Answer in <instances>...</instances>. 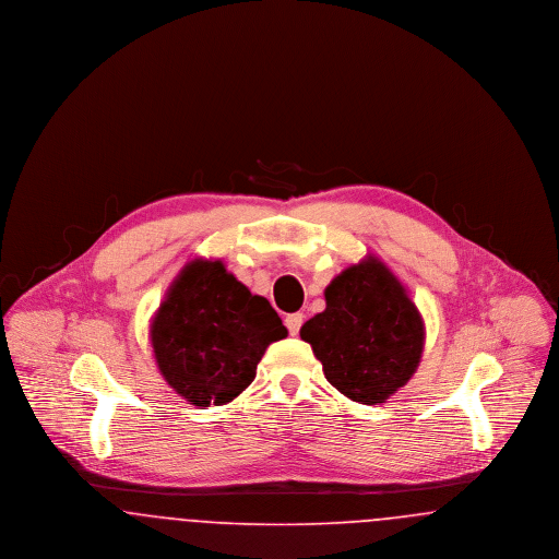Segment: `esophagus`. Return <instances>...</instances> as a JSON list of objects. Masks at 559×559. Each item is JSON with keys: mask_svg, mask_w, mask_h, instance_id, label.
I'll return each mask as SVG.
<instances>
[{"mask_svg": "<svg viewBox=\"0 0 559 559\" xmlns=\"http://www.w3.org/2000/svg\"><path fill=\"white\" fill-rule=\"evenodd\" d=\"M285 324H287V329H289L292 335H297L299 329H301V324H304V314H289V317L285 319Z\"/></svg>", "mask_w": 559, "mask_h": 559, "instance_id": "esophagus-1", "label": "esophagus"}]
</instances>
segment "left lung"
Listing matches in <instances>:
<instances>
[{
	"instance_id": "obj_1",
	"label": "left lung",
	"mask_w": 559,
	"mask_h": 559,
	"mask_svg": "<svg viewBox=\"0 0 559 559\" xmlns=\"http://www.w3.org/2000/svg\"><path fill=\"white\" fill-rule=\"evenodd\" d=\"M326 308L299 335L326 381L360 404H381L417 371L426 324L392 270L367 255L324 289Z\"/></svg>"
}]
</instances>
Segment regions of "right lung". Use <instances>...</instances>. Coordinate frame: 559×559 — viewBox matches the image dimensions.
<instances>
[{"mask_svg": "<svg viewBox=\"0 0 559 559\" xmlns=\"http://www.w3.org/2000/svg\"><path fill=\"white\" fill-rule=\"evenodd\" d=\"M287 329L266 297L253 295L219 260H194L167 289L151 322L160 374L194 406L237 399Z\"/></svg>", "mask_w": 559, "mask_h": 559, "instance_id": "1", "label": "right lung"}]
</instances>
